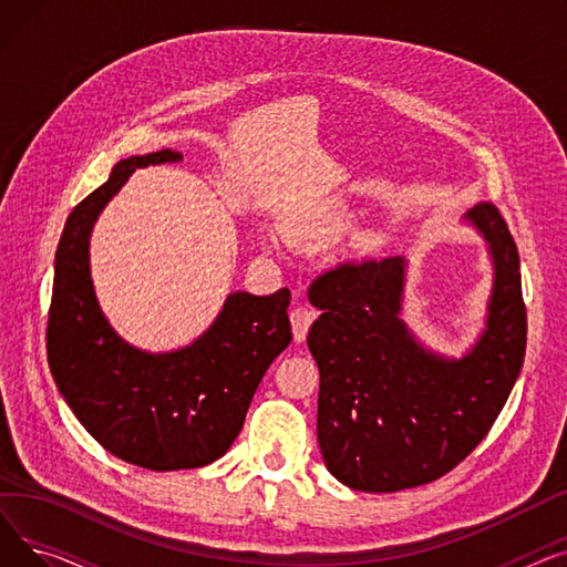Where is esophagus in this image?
I'll use <instances>...</instances> for the list:
<instances>
[{
    "label": "esophagus",
    "instance_id": "34e87169",
    "mask_svg": "<svg viewBox=\"0 0 567 567\" xmlns=\"http://www.w3.org/2000/svg\"><path fill=\"white\" fill-rule=\"evenodd\" d=\"M289 319H291V331H293V340L296 342H303L306 336H308V329L315 321V310L312 308H306V306H299L293 308L289 312Z\"/></svg>",
    "mask_w": 567,
    "mask_h": 567
}]
</instances>
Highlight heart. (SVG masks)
<instances>
[{"instance_id":"obj_1","label":"heart","mask_w":567,"mask_h":567,"mask_svg":"<svg viewBox=\"0 0 567 567\" xmlns=\"http://www.w3.org/2000/svg\"><path fill=\"white\" fill-rule=\"evenodd\" d=\"M351 212L340 202H329L321 206L319 212L303 220V223H291L287 227V236L296 244H323L333 241L340 234H344L351 225Z\"/></svg>"}]
</instances>
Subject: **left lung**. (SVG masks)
Instances as JSON below:
<instances>
[{
    "label": "left lung",
    "instance_id": "obj_1",
    "mask_svg": "<svg viewBox=\"0 0 567 567\" xmlns=\"http://www.w3.org/2000/svg\"><path fill=\"white\" fill-rule=\"evenodd\" d=\"M464 223L483 236L492 291L483 331L460 359L415 336L404 312V257L342 264L310 287L308 333L319 368L317 439L326 468L359 492L441 478L489 432L519 377L526 308L519 255L494 204Z\"/></svg>",
    "mask_w": 567,
    "mask_h": 567
}]
</instances>
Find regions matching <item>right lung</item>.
<instances>
[{"instance_id":"1","label":"right lung","mask_w":567,"mask_h":567,"mask_svg":"<svg viewBox=\"0 0 567 567\" xmlns=\"http://www.w3.org/2000/svg\"><path fill=\"white\" fill-rule=\"evenodd\" d=\"M182 152L118 161L64 225L54 255L48 363L59 393L107 453L152 471L197 468L223 457L246 421L257 385L291 342L289 289L231 291L208 329L172 351L137 349L103 315L89 238L137 167L178 163Z\"/></svg>"}]
</instances>
